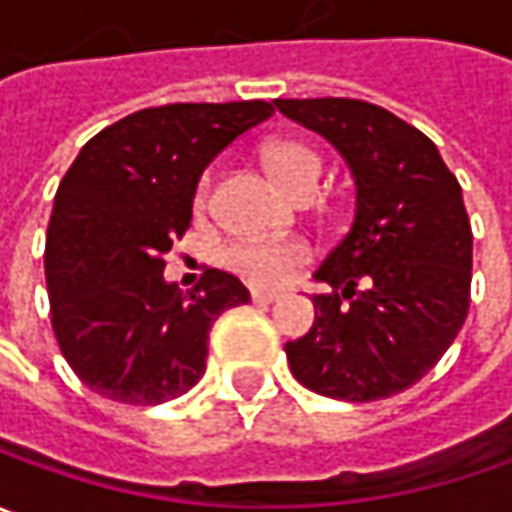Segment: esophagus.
I'll use <instances>...</instances> for the list:
<instances>
[{
  "label": "esophagus",
  "instance_id": "34e87169",
  "mask_svg": "<svg viewBox=\"0 0 512 512\" xmlns=\"http://www.w3.org/2000/svg\"><path fill=\"white\" fill-rule=\"evenodd\" d=\"M280 291L274 289H252V303H274Z\"/></svg>",
  "mask_w": 512,
  "mask_h": 512
}]
</instances>
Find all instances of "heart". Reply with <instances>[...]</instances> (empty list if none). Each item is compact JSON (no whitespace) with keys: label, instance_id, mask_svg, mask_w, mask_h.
<instances>
[{"label":"heart","instance_id":"heart-1","mask_svg":"<svg viewBox=\"0 0 512 512\" xmlns=\"http://www.w3.org/2000/svg\"><path fill=\"white\" fill-rule=\"evenodd\" d=\"M263 164L272 178L289 195L317 192L323 175V158L303 141H272L263 150ZM209 198V175L198 186L195 203L203 206ZM309 246L303 240H238L223 249V266L252 286H277L309 260Z\"/></svg>","mask_w":512,"mask_h":512}]
</instances>
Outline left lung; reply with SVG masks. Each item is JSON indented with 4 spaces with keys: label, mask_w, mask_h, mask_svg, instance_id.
<instances>
[{
    "label": "left lung",
    "mask_w": 512,
    "mask_h": 512,
    "mask_svg": "<svg viewBox=\"0 0 512 512\" xmlns=\"http://www.w3.org/2000/svg\"><path fill=\"white\" fill-rule=\"evenodd\" d=\"M351 167L354 223L314 272V326L286 343L294 379L345 402L394 397L456 340L470 306L473 232L431 138L360 98H277Z\"/></svg>",
    "instance_id": "1"
}]
</instances>
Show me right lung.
<instances>
[{"instance_id":"1","label":"right lung","mask_w":512,"mask_h":512,"mask_svg":"<svg viewBox=\"0 0 512 512\" xmlns=\"http://www.w3.org/2000/svg\"><path fill=\"white\" fill-rule=\"evenodd\" d=\"M272 113L269 101L147 107L81 147L56 192L45 277L53 334L90 391L161 405L203 377L209 331L249 291L206 269L184 294L164 255L192 223L203 169Z\"/></svg>"}]
</instances>
